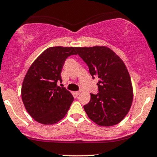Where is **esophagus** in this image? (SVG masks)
<instances>
[{
  "label": "esophagus",
  "instance_id": "obj_1",
  "mask_svg": "<svg viewBox=\"0 0 157 157\" xmlns=\"http://www.w3.org/2000/svg\"><path fill=\"white\" fill-rule=\"evenodd\" d=\"M81 93V91H76V92H75V94H76L77 95H79Z\"/></svg>",
  "mask_w": 157,
  "mask_h": 157
}]
</instances>
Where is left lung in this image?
Wrapping results in <instances>:
<instances>
[{
  "instance_id": "left-lung-1",
  "label": "left lung",
  "mask_w": 157,
  "mask_h": 157,
  "mask_svg": "<svg viewBox=\"0 0 157 157\" xmlns=\"http://www.w3.org/2000/svg\"><path fill=\"white\" fill-rule=\"evenodd\" d=\"M77 55L89 66L94 79L98 77V93L91 94L83 106L88 117L97 125L112 126L121 122L130 110L133 89L125 63L105 46L77 47Z\"/></svg>"
}]
</instances>
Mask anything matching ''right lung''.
<instances>
[{
	"mask_svg": "<svg viewBox=\"0 0 157 157\" xmlns=\"http://www.w3.org/2000/svg\"><path fill=\"white\" fill-rule=\"evenodd\" d=\"M76 47L55 46L46 49L29 68L21 88L25 108L34 120L52 125L66 116L74 97L65 87L60 74L66 58L77 55Z\"/></svg>",
	"mask_w": 157,
	"mask_h": 157,
	"instance_id": "obj_1",
	"label": "right lung"
}]
</instances>
